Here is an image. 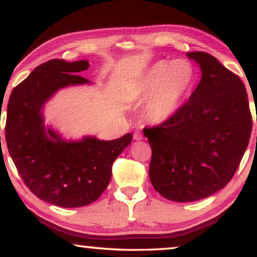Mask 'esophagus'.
<instances>
[{"instance_id":"34e87169","label":"esophagus","mask_w":257,"mask_h":257,"mask_svg":"<svg viewBox=\"0 0 257 257\" xmlns=\"http://www.w3.org/2000/svg\"><path fill=\"white\" fill-rule=\"evenodd\" d=\"M134 140H136V141L143 140V134L141 133L140 130H136V132L134 133Z\"/></svg>"}]
</instances>
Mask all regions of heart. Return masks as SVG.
Wrapping results in <instances>:
<instances>
[{
  "mask_svg": "<svg viewBox=\"0 0 257 257\" xmlns=\"http://www.w3.org/2000/svg\"><path fill=\"white\" fill-rule=\"evenodd\" d=\"M196 84L197 70L190 60H161L139 79L134 95L139 102H146L147 117L160 123L177 113Z\"/></svg>",
  "mask_w": 257,
  "mask_h": 257,
  "instance_id": "1",
  "label": "heart"
}]
</instances>
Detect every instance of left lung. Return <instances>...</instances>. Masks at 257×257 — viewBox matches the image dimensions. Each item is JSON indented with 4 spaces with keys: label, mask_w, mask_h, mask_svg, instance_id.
Returning a JSON list of instances; mask_svg holds the SVG:
<instances>
[{
    "label": "left lung",
    "mask_w": 257,
    "mask_h": 257,
    "mask_svg": "<svg viewBox=\"0 0 257 257\" xmlns=\"http://www.w3.org/2000/svg\"><path fill=\"white\" fill-rule=\"evenodd\" d=\"M186 55L199 64V85L173 116L143 129L153 149L151 184L166 199L178 202L204 199L229 183L252 125L240 77L209 53Z\"/></svg>",
    "instance_id": "left-lung-1"
}]
</instances>
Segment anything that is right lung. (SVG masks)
<instances>
[{"label":"right lung","instance_id":"right-lung-1","mask_svg":"<svg viewBox=\"0 0 257 257\" xmlns=\"http://www.w3.org/2000/svg\"><path fill=\"white\" fill-rule=\"evenodd\" d=\"M88 67L87 60L46 61L13 89L7 108V147L21 178L36 197L60 207L95 201L109 184L114 161L133 140L128 133L113 141L66 142L45 129L44 103L59 88L88 84L77 75Z\"/></svg>","mask_w":257,"mask_h":257}]
</instances>
